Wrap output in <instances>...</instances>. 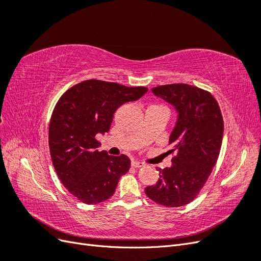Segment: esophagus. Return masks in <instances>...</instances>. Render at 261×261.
<instances>
[{
  "label": "esophagus",
  "mask_w": 261,
  "mask_h": 261,
  "mask_svg": "<svg viewBox=\"0 0 261 261\" xmlns=\"http://www.w3.org/2000/svg\"><path fill=\"white\" fill-rule=\"evenodd\" d=\"M144 165H145V163L140 162V161H136V160L132 161V167H134V168H141V167H144Z\"/></svg>",
  "instance_id": "34e87169"
}]
</instances>
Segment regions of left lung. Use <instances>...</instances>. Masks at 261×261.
Instances as JSON below:
<instances>
[{
    "label": "left lung",
    "mask_w": 261,
    "mask_h": 261,
    "mask_svg": "<svg viewBox=\"0 0 261 261\" xmlns=\"http://www.w3.org/2000/svg\"><path fill=\"white\" fill-rule=\"evenodd\" d=\"M151 91L177 112L169 139L170 151L176 155L170 168L158 169L160 178L145 192L161 206L181 207L196 198L217 163L223 138L222 114L210 92L191 85H163Z\"/></svg>",
    "instance_id": "obj_1"
}]
</instances>
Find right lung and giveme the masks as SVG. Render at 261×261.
Instances as JSON below:
<instances>
[{"label":"right lung","instance_id":"right-lung-1","mask_svg":"<svg viewBox=\"0 0 261 261\" xmlns=\"http://www.w3.org/2000/svg\"><path fill=\"white\" fill-rule=\"evenodd\" d=\"M147 91L146 87L89 80L73 86L58 101L49 127L51 159L62 184L84 203L109 199L129 170L128 156L99 151L96 136L110 130L118 108Z\"/></svg>","mask_w":261,"mask_h":261}]
</instances>
